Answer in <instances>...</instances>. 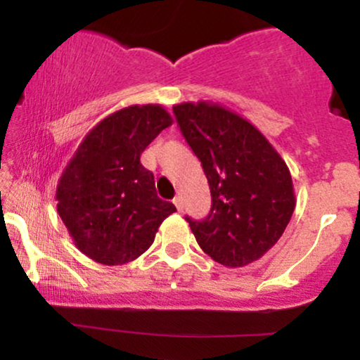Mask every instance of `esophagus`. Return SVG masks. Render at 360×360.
<instances>
[{"instance_id": "esophagus-1", "label": "esophagus", "mask_w": 360, "mask_h": 360, "mask_svg": "<svg viewBox=\"0 0 360 360\" xmlns=\"http://www.w3.org/2000/svg\"><path fill=\"white\" fill-rule=\"evenodd\" d=\"M172 203L176 205L177 212H183V200H181V196H176L174 200H172Z\"/></svg>"}]
</instances>
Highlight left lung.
Listing matches in <instances>:
<instances>
[{"label":"left lung","instance_id":"8db88e82","mask_svg":"<svg viewBox=\"0 0 360 360\" xmlns=\"http://www.w3.org/2000/svg\"><path fill=\"white\" fill-rule=\"evenodd\" d=\"M172 110L212 191L205 220L186 217L196 242L225 267L249 266L278 243L295 212L289 167L257 127L218 103Z\"/></svg>","mask_w":360,"mask_h":360}]
</instances>
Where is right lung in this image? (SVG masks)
I'll list each match as a JSON object with an SVG mask.
<instances>
[{
    "mask_svg": "<svg viewBox=\"0 0 360 360\" xmlns=\"http://www.w3.org/2000/svg\"><path fill=\"white\" fill-rule=\"evenodd\" d=\"M162 105H131L96 123L82 139L56 189L57 212L82 254L105 266L142 255L176 206L157 198L140 155L172 125Z\"/></svg>",
    "mask_w": 360,
    "mask_h": 360,
    "instance_id": "obj_1",
    "label": "right lung"
}]
</instances>
